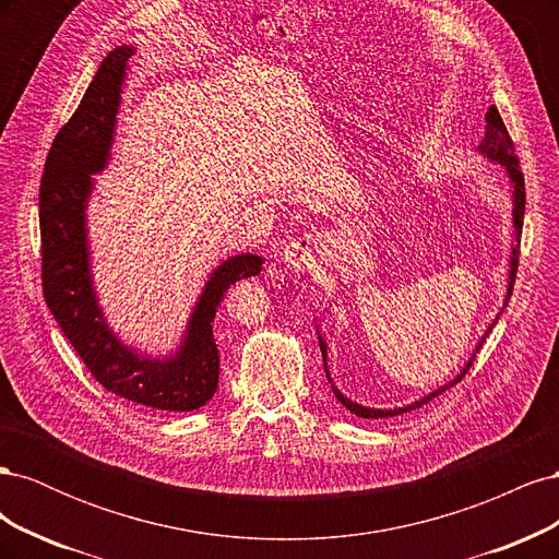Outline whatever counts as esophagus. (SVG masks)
Listing matches in <instances>:
<instances>
[{
	"mask_svg": "<svg viewBox=\"0 0 559 559\" xmlns=\"http://www.w3.org/2000/svg\"><path fill=\"white\" fill-rule=\"evenodd\" d=\"M321 259H324V240L314 233H306L300 238L286 242L282 251V261L292 273H312V270L319 267Z\"/></svg>",
	"mask_w": 559,
	"mask_h": 559,
	"instance_id": "1",
	"label": "esophagus"
}]
</instances>
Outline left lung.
<instances>
[{"label":"left lung","instance_id":"obj_1","mask_svg":"<svg viewBox=\"0 0 559 559\" xmlns=\"http://www.w3.org/2000/svg\"><path fill=\"white\" fill-rule=\"evenodd\" d=\"M485 140L480 142V146H478V151L480 154L487 158V160H492V163H499L503 170H506V175H509V179H511V183H513V238H515V245H513V251H511V273H509V289H506V300H503V308L509 306V298H511V294H513V284H515V273H518V253H520V235H522V222H524V177H522V173H520V165H518V156H515V146H513V140H511V134H509V130H506V126H503V121H501V116H499V111H497V107L492 105L487 109V114H485ZM501 314V312H499ZM499 319V317H497ZM497 319L492 321V324L487 326V331H485V335L492 331V326L497 324ZM317 335H319V331H317ZM485 335L480 337V343L476 345V352L483 347V343H485ZM319 345H321V357H324V368H326V378H329V382H331V386H333V394H335V399L341 401L345 408L349 411V413H354V415H359V417H366V419H378V417H392V415H401V413H408V411H415V408H421V405L425 403H429L431 399H436L438 394H443L445 389H450V386H454L456 382H460L466 373H468V368L473 366V359H476V352L471 354V359H468V364L462 368V373L456 376L454 380H450L448 384H443V386H438V389H433L431 394H427V396H421L419 401H415V403H411V405H403V408H394V411H380V408H366V405H359L357 401H352V399H347L345 394H341V389H337L335 384H333V380H331V373H329V366H326V343L321 341V335H319Z\"/></svg>","mask_w":559,"mask_h":559}]
</instances>
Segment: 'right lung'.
Masks as SVG:
<instances>
[{
	"label": "right lung",
	"mask_w": 559,
	"mask_h": 559,
	"mask_svg": "<svg viewBox=\"0 0 559 559\" xmlns=\"http://www.w3.org/2000/svg\"><path fill=\"white\" fill-rule=\"evenodd\" d=\"M134 46H118L99 64L79 109L56 134L39 189L41 286L48 310L81 361L107 392L146 408L189 413L205 405L218 386L214 317L230 284L257 277L263 259L238 253L218 265L202 289L175 354L165 359L118 341L97 302L91 273L86 207L93 175L103 173L121 107L123 79Z\"/></svg>",
	"instance_id": "1"
}]
</instances>
